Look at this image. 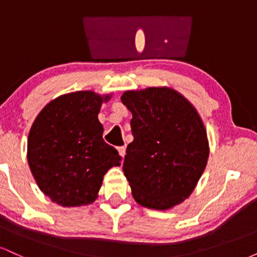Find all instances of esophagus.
<instances>
[{"instance_id":"1","label":"esophagus","mask_w":257,"mask_h":257,"mask_svg":"<svg viewBox=\"0 0 257 257\" xmlns=\"http://www.w3.org/2000/svg\"><path fill=\"white\" fill-rule=\"evenodd\" d=\"M118 152H119V155L122 156V157H124V155H125V146L118 147Z\"/></svg>"}]
</instances>
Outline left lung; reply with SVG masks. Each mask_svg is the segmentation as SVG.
Masks as SVG:
<instances>
[{
  "instance_id": "1",
  "label": "left lung",
  "mask_w": 257,
  "mask_h": 257,
  "mask_svg": "<svg viewBox=\"0 0 257 257\" xmlns=\"http://www.w3.org/2000/svg\"><path fill=\"white\" fill-rule=\"evenodd\" d=\"M134 140L126 146L123 172L140 205L167 210L196 187L209 157L198 112L170 88L124 91Z\"/></svg>"
}]
</instances>
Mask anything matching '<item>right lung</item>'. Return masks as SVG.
<instances>
[{
	"label": "right lung",
	"mask_w": 257,
	"mask_h": 257,
	"mask_svg": "<svg viewBox=\"0 0 257 257\" xmlns=\"http://www.w3.org/2000/svg\"><path fill=\"white\" fill-rule=\"evenodd\" d=\"M110 95L75 91L52 100L38 113L28 139V162L38 187L63 206L90 204L120 156L102 139L98 114Z\"/></svg>",
	"instance_id": "obj_1"
}]
</instances>
